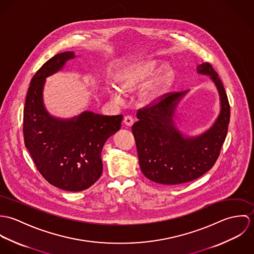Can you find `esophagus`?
<instances>
[{"instance_id": "esophagus-1", "label": "esophagus", "mask_w": 254, "mask_h": 254, "mask_svg": "<svg viewBox=\"0 0 254 254\" xmlns=\"http://www.w3.org/2000/svg\"><path fill=\"white\" fill-rule=\"evenodd\" d=\"M123 122H124V124H125L126 126L131 127V126L133 125V123H134V119L132 118V116H130V115H126V116L124 117Z\"/></svg>"}]
</instances>
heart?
Here are the masks:
<instances>
[{
	"instance_id": "heart-1",
	"label": "heart",
	"mask_w": 254,
	"mask_h": 254,
	"mask_svg": "<svg viewBox=\"0 0 254 254\" xmlns=\"http://www.w3.org/2000/svg\"><path fill=\"white\" fill-rule=\"evenodd\" d=\"M158 70V64L155 61H146L122 68L117 74V82L121 89L126 92L140 90L150 81ZM171 75V68L168 65L163 66L152 81L145 87L142 93V100L146 103H152L160 96L163 86ZM109 96L117 104L124 103V97L119 88L110 85L108 88Z\"/></svg>"
}]
</instances>
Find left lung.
<instances>
[{"instance_id": "left-lung-1", "label": "left lung", "mask_w": 254, "mask_h": 254, "mask_svg": "<svg viewBox=\"0 0 254 254\" xmlns=\"http://www.w3.org/2000/svg\"><path fill=\"white\" fill-rule=\"evenodd\" d=\"M196 73L209 76L217 89L220 109L214 122L197 135H188L176 124V111L189 90L164 95L160 101L137 113L132 126L139 164L150 181L180 185L192 181L210 170L226 139L230 106L224 86L211 64L196 65Z\"/></svg>"}]
</instances>
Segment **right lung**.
Returning a JSON list of instances; mask_svg holds the SVG:
<instances>
[{
    "mask_svg": "<svg viewBox=\"0 0 254 254\" xmlns=\"http://www.w3.org/2000/svg\"><path fill=\"white\" fill-rule=\"evenodd\" d=\"M74 52L49 60L34 75L23 111V136L37 169L51 185L68 191H81L103 173L102 150L121 127L122 115L108 116L84 110L62 118L51 114L44 103L46 79L62 71Z\"/></svg>",
    "mask_w": 254,
    "mask_h": 254,
    "instance_id": "1",
    "label": "right lung"
}]
</instances>
